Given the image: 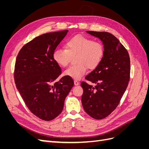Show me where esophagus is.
<instances>
[{
	"label": "esophagus",
	"mask_w": 149,
	"mask_h": 149,
	"mask_svg": "<svg viewBox=\"0 0 149 149\" xmlns=\"http://www.w3.org/2000/svg\"><path fill=\"white\" fill-rule=\"evenodd\" d=\"M74 85H75V86H78V85H79V83L78 81L74 80Z\"/></svg>",
	"instance_id": "34e87169"
}]
</instances>
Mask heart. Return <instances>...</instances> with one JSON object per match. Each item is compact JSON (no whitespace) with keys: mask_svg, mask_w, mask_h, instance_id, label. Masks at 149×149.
<instances>
[{"mask_svg":"<svg viewBox=\"0 0 149 149\" xmlns=\"http://www.w3.org/2000/svg\"><path fill=\"white\" fill-rule=\"evenodd\" d=\"M104 55V47L101 42L78 35L68 40L66 49H55L53 57L57 64L65 67L70 63L72 56H76L78 64L70 66L64 74L74 79H79L86 73L88 67L94 69L100 65Z\"/></svg>","mask_w":149,"mask_h":149,"instance_id":"1","label":"heart"}]
</instances>
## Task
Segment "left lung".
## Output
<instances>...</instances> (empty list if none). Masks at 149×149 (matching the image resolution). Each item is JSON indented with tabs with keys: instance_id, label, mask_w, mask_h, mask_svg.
I'll return each instance as SVG.
<instances>
[{
	"instance_id": "obj_1",
	"label": "left lung",
	"mask_w": 149,
	"mask_h": 149,
	"mask_svg": "<svg viewBox=\"0 0 149 149\" xmlns=\"http://www.w3.org/2000/svg\"><path fill=\"white\" fill-rule=\"evenodd\" d=\"M100 38L104 55L95 69L85 79L95 86L82 82L81 102L84 109L91 118H106L118 106L130 79V63L127 49L115 36L106 31H87Z\"/></svg>"
}]
</instances>
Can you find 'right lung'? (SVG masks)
<instances>
[{
  "label": "right lung",
  "instance_id": "right-lung-1",
  "mask_svg": "<svg viewBox=\"0 0 149 149\" xmlns=\"http://www.w3.org/2000/svg\"><path fill=\"white\" fill-rule=\"evenodd\" d=\"M68 31L35 37L21 48L17 56L14 70L17 89L29 110L43 120H52L60 114L65 98L74 85L73 79L66 76L55 83L61 70L53 54Z\"/></svg>",
  "mask_w": 149,
  "mask_h": 149
}]
</instances>
